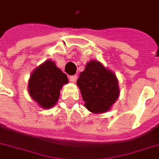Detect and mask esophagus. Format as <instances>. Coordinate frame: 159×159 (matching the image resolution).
Listing matches in <instances>:
<instances>
[{
	"instance_id": "obj_1",
	"label": "esophagus",
	"mask_w": 159,
	"mask_h": 159,
	"mask_svg": "<svg viewBox=\"0 0 159 159\" xmlns=\"http://www.w3.org/2000/svg\"><path fill=\"white\" fill-rule=\"evenodd\" d=\"M70 79V80L72 82H75L76 81V80H77V75H73V76H70L69 77Z\"/></svg>"
}]
</instances>
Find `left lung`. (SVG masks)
I'll return each mask as SVG.
<instances>
[{
	"label": "left lung",
	"instance_id": "left-lung-1",
	"mask_svg": "<svg viewBox=\"0 0 159 159\" xmlns=\"http://www.w3.org/2000/svg\"><path fill=\"white\" fill-rule=\"evenodd\" d=\"M77 86L84 106L93 114L108 111L120 94L116 73L94 59L87 62L85 70L80 73Z\"/></svg>",
	"mask_w": 159,
	"mask_h": 159
}]
</instances>
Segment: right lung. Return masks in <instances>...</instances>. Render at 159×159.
I'll use <instances>...</instances> for the list:
<instances>
[{"mask_svg": "<svg viewBox=\"0 0 159 159\" xmlns=\"http://www.w3.org/2000/svg\"><path fill=\"white\" fill-rule=\"evenodd\" d=\"M68 83L66 73L48 59L31 72L28 83V92L37 105L49 109L56 105L63 86Z\"/></svg>", "mask_w": 159, "mask_h": 159, "instance_id": "add662e5", "label": "right lung"}]
</instances>
